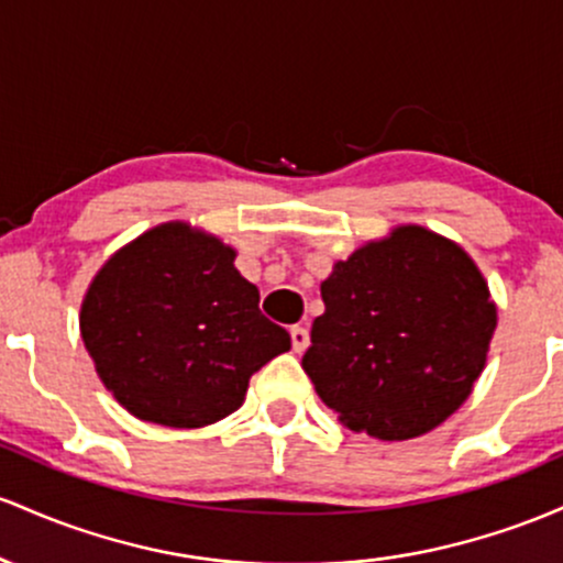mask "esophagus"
Here are the masks:
<instances>
[{"label":"esophagus","mask_w":563,"mask_h":563,"mask_svg":"<svg viewBox=\"0 0 563 563\" xmlns=\"http://www.w3.org/2000/svg\"><path fill=\"white\" fill-rule=\"evenodd\" d=\"M289 338H292V351L295 353H302L308 349V343H311V334H308L306 327H300V324L289 330Z\"/></svg>","instance_id":"obj_1"}]
</instances>
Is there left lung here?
Listing matches in <instances>:
<instances>
[{
	"label": "left lung",
	"mask_w": 563,
	"mask_h": 563,
	"mask_svg": "<svg viewBox=\"0 0 563 563\" xmlns=\"http://www.w3.org/2000/svg\"><path fill=\"white\" fill-rule=\"evenodd\" d=\"M302 369L356 433L404 441L433 431L471 396L497 308L468 252L399 225L334 263Z\"/></svg>",
	"instance_id": "8db88e82"
}]
</instances>
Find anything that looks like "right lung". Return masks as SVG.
Returning <instances> with one entry per match:
<instances>
[{
	"instance_id": "right-lung-1",
	"label": "right lung",
	"mask_w": 563,
	"mask_h": 563,
	"mask_svg": "<svg viewBox=\"0 0 563 563\" xmlns=\"http://www.w3.org/2000/svg\"><path fill=\"white\" fill-rule=\"evenodd\" d=\"M218 236L162 223L106 261L79 330L98 377L137 420L201 428L242 407L250 377L289 351Z\"/></svg>"
}]
</instances>
